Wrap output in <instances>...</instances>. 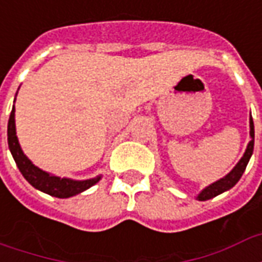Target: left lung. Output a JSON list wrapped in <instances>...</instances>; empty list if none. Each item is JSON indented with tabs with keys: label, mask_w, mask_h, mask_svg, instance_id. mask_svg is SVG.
<instances>
[{
	"label": "left lung",
	"mask_w": 262,
	"mask_h": 262,
	"mask_svg": "<svg viewBox=\"0 0 262 262\" xmlns=\"http://www.w3.org/2000/svg\"><path fill=\"white\" fill-rule=\"evenodd\" d=\"M250 137L251 140L247 144V148H246V153L242 157V160L238 161L236 164V167L227 174L223 178H220L219 181L213 182L210 184L209 187H206L203 189L202 192L198 195V199L199 201H208V199H212V198L217 196L220 193H223L225 191H229L230 188H233L236 185L238 180L242 178L243 172L246 170L247 167L248 161H250V157L253 156V150H254V123H253V118H250Z\"/></svg>",
	"instance_id": "8db88e82"
}]
</instances>
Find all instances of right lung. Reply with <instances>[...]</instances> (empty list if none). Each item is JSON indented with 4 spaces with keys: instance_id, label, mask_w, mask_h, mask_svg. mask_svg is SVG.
Returning <instances> with one entry per match:
<instances>
[{
    "instance_id": "right-lung-1",
    "label": "right lung",
    "mask_w": 262,
    "mask_h": 262,
    "mask_svg": "<svg viewBox=\"0 0 262 262\" xmlns=\"http://www.w3.org/2000/svg\"><path fill=\"white\" fill-rule=\"evenodd\" d=\"M8 146L11 154L14 157L15 163L19 168L20 174L25 177V180L32 187H35L39 191L49 193L56 198H70L77 193L84 192L85 189L95 185L101 176L85 180V181H74L70 178H60V177L52 176L46 171L37 168L36 165L32 164V161L26 157L18 142L16 137V129H15V106L11 111L8 120Z\"/></svg>"
}]
</instances>
